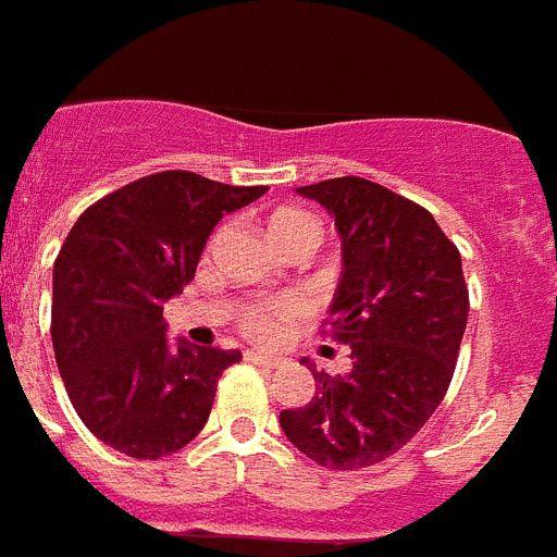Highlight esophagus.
Wrapping results in <instances>:
<instances>
[{"instance_id": "esophagus-1", "label": "esophagus", "mask_w": 557, "mask_h": 557, "mask_svg": "<svg viewBox=\"0 0 557 557\" xmlns=\"http://www.w3.org/2000/svg\"><path fill=\"white\" fill-rule=\"evenodd\" d=\"M247 361H252V364H261V367H270V370H275V367L282 364V358L278 356H270V352H259V350L247 352Z\"/></svg>"}]
</instances>
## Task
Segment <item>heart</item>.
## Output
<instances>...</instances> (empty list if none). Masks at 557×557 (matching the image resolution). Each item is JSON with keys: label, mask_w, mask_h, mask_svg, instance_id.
<instances>
[{"label": "heart", "mask_w": 557, "mask_h": 557, "mask_svg": "<svg viewBox=\"0 0 557 557\" xmlns=\"http://www.w3.org/2000/svg\"><path fill=\"white\" fill-rule=\"evenodd\" d=\"M268 227L278 247L287 245V242H296V238H312L319 245L321 238L319 222L310 213H305V210H293V207L275 210L270 215ZM305 298L296 296V293L256 298V301L238 310V330L247 338H252V342H275V338H282L287 333V327L305 319Z\"/></svg>", "instance_id": "heart-1"}]
</instances>
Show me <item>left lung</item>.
Masks as SVG:
<instances>
[{
  "mask_svg": "<svg viewBox=\"0 0 557 557\" xmlns=\"http://www.w3.org/2000/svg\"><path fill=\"white\" fill-rule=\"evenodd\" d=\"M333 213L344 273L324 333L350 347V372H312L319 393L278 424L327 470L384 461L430 421L453 381L470 289L461 252L430 210L370 178L298 187Z\"/></svg>",
  "mask_w": 557,
  "mask_h": 557,
  "instance_id": "8db88e82",
  "label": "left lung"
}]
</instances>
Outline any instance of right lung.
<instances>
[{
  "label": "right lung",
  "mask_w": 557,
  "mask_h": 557,
  "mask_svg": "<svg viewBox=\"0 0 557 557\" xmlns=\"http://www.w3.org/2000/svg\"><path fill=\"white\" fill-rule=\"evenodd\" d=\"M268 187L164 170L90 205L53 264L50 338L82 424L119 453L156 461L187 447L213 410L238 350L164 338L162 305L196 275L224 213Z\"/></svg>",
  "instance_id": "add662e5"
}]
</instances>
